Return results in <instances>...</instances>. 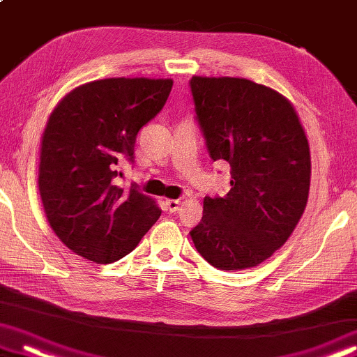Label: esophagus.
Listing matches in <instances>:
<instances>
[{
    "label": "esophagus",
    "instance_id": "esophagus-1",
    "mask_svg": "<svg viewBox=\"0 0 357 357\" xmlns=\"http://www.w3.org/2000/svg\"><path fill=\"white\" fill-rule=\"evenodd\" d=\"M165 205H167V210L169 213H178L181 206V200H167L165 202Z\"/></svg>",
    "mask_w": 357,
    "mask_h": 357
}]
</instances>
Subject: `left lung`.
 Returning <instances> with one entry per match:
<instances>
[{"label":"left lung","instance_id":"1","mask_svg":"<svg viewBox=\"0 0 357 357\" xmlns=\"http://www.w3.org/2000/svg\"><path fill=\"white\" fill-rule=\"evenodd\" d=\"M189 86L210 158L229 163L232 178L225 197H205L190 238L218 269L253 268L284 245L305 211L306 135L294 105L263 84L192 77Z\"/></svg>","mask_w":357,"mask_h":357}]
</instances>
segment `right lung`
I'll list each match as a JSON object with an SVG mask.
<instances>
[{"label": "right lung", "mask_w": 357, "mask_h": 357, "mask_svg": "<svg viewBox=\"0 0 357 357\" xmlns=\"http://www.w3.org/2000/svg\"><path fill=\"white\" fill-rule=\"evenodd\" d=\"M172 79L107 78L63 98L41 139L38 188L56 236L79 257L109 264L132 252L162 215L116 165L135 162L137 132L167 102Z\"/></svg>", "instance_id": "1"}]
</instances>
